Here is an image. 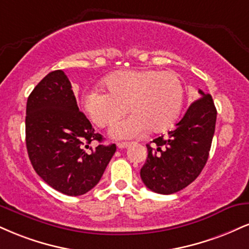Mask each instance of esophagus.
Here are the masks:
<instances>
[{
	"label": "esophagus",
	"instance_id": "obj_1",
	"mask_svg": "<svg viewBox=\"0 0 249 249\" xmlns=\"http://www.w3.org/2000/svg\"><path fill=\"white\" fill-rule=\"evenodd\" d=\"M130 145H131V142H118V143H117V146H118V148H121V149H123V148H127Z\"/></svg>",
	"mask_w": 249,
	"mask_h": 249
}]
</instances>
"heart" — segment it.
Listing matches in <instances>:
<instances>
[{"instance_id": "obj_1", "label": "heart", "mask_w": 249, "mask_h": 249, "mask_svg": "<svg viewBox=\"0 0 249 249\" xmlns=\"http://www.w3.org/2000/svg\"><path fill=\"white\" fill-rule=\"evenodd\" d=\"M106 92L92 88L86 92L82 107L97 126L111 125L126 112L130 116L117 122L110 130L116 139H130L146 130L159 133L169 130L178 121L184 100V86L175 71L124 70L104 80Z\"/></svg>"}]
</instances>
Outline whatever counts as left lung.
Instances as JSON below:
<instances>
[{
    "mask_svg": "<svg viewBox=\"0 0 249 249\" xmlns=\"http://www.w3.org/2000/svg\"><path fill=\"white\" fill-rule=\"evenodd\" d=\"M190 104L167 137L147 143V160L140 170L143 184L154 193L170 195L184 189L204 168L214 134L217 110L210 94Z\"/></svg>",
    "mask_w": 249,
    "mask_h": 249,
    "instance_id": "8db88e82",
    "label": "left lung"
}]
</instances>
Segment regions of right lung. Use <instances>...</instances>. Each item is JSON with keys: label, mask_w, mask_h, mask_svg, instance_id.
Wrapping results in <instances>:
<instances>
[{"label": "right lung", "mask_w": 249, "mask_h": 249, "mask_svg": "<svg viewBox=\"0 0 249 249\" xmlns=\"http://www.w3.org/2000/svg\"><path fill=\"white\" fill-rule=\"evenodd\" d=\"M92 140L103 138L79 110L68 77L62 71H51L26 103V149L36 173L68 196L88 193L116 152L115 143L91 148Z\"/></svg>", "instance_id": "add662e5"}]
</instances>
